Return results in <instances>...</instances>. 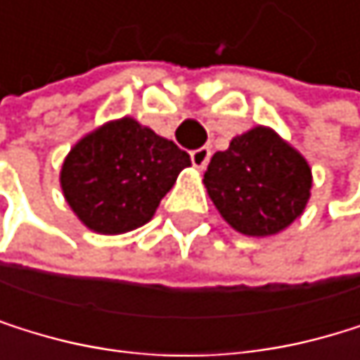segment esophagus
<instances>
[{
  "label": "esophagus",
  "mask_w": 360,
  "mask_h": 360,
  "mask_svg": "<svg viewBox=\"0 0 360 360\" xmlns=\"http://www.w3.org/2000/svg\"><path fill=\"white\" fill-rule=\"evenodd\" d=\"M190 158H192V164L202 170L207 164H210V160H212V148L210 146H200V148L192 150Z\"/></svg>",
  "instance_id": "obj_1"
}]
</instances>
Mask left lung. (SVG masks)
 I'll return each instance as SVG.
<instances>
[{"label": "left lung", "mask_w": 360, "mask_h": 360, "mask_svg": "<svg viewBox=\"0 0 360 360\" xmlns=\"http://www.w3.org/2000/svg\"><path fill=\"white\" fill-rule=\"evenodd\" d=\"M202 184L220 216L244 235L266 238L287 229L311 196V168L270 127L233 138L207 166Z\"/></svg>", "instance_id": "obj_1"}]
</instances>
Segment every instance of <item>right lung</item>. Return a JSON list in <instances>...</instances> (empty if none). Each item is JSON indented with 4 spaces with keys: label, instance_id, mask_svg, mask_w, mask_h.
Segmentation results:
<instances>
[{
    "label": "right lung",
    "instance_id": "1",
    "mask_svg": "<svg viewBox=\"0 0 360 360\" xmlns=\"http://www.w3.org/2000/svg\"><path fill=\"white\" fill-rule=\"evenodd\" d=\"M190 155L172 140L125 116L84 136L66 155L60 186L92 231L118 235L153 218Z\"/></svg>",
    "mask_w": 360,
    "mask_h": 360
}]
</instances>
